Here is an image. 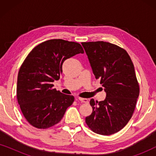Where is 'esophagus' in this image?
Wrapping results in <instances>:
<instances>
[{
  "instance_id": "34e87169",
  "label": "esophagus",
  "mask_w": 156,
  "mask_h": 156,
  "mask_svg": "<svg viewBox=\"0 0 156 156\" xmlns=\"http://www.w3.org/2000/svg\"><path fill=\"white\" fill-rule=\"evenodd\" d=\"M78 99L80 100V101L83 102V103H88V102H89V100L87 99H84V98H81V97H80Z\"/></svg>"
}]
</instances>
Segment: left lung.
Returning <instances> with one entry per match:
<instances>
[{
    "label": "left lung",
    "mask_w": 156,
    "mask_h": 156,
    "mask_svg": "<svg viewBox=\"0 0 156 156\" xmlns=\"http://www.w3.org/2000/svg\"><path fill=\"white\" fill-rule=\"evenodd\" d=\"M96 79L106 93L104 101L90 100L92 113L85 121L93 132L108 136L131 119L139 96L133 64L124 49L104 41L82 42Z\"/></svg>",
    "instance_id": "8db88e82"
}]
</instances>
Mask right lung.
<instances>
[{
	"label": "right lung",
	"instance_id": "add662e5",
	"mask_svg": "<svg viewBox=\"0 0 156 156\" xmlns=\"http://www.w3.org/2000/svg\"><path fill=\"white\" fill-rule=\"evenodd\" d=\"M84 53L77 42L62 39L47 40L35 47L20 68L17 99L23 116L31 126L46 129L58 123L74 97L53 88L65 59Z\"/></svg>",
	"mask_w": 156,
	"mask_h": 156
}]
</instances>
